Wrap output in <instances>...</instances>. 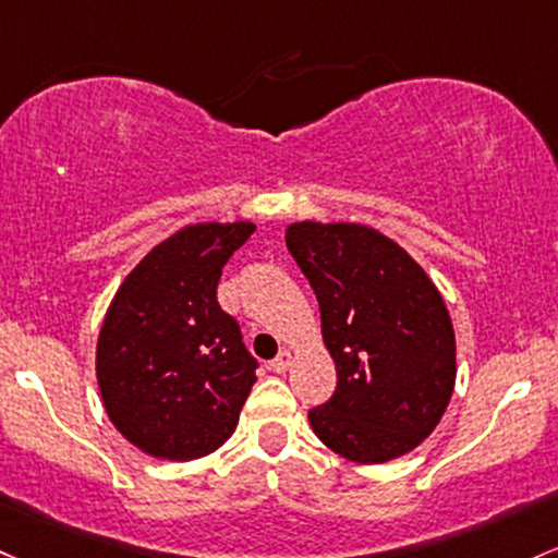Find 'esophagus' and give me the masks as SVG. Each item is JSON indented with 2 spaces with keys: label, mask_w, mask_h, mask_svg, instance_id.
I'll return each mask as SVG.
<instances>
[{
  "label": "esophagus",
  "mask_w": 558,
  "mask_h": 558,
  "mask_svg": "<svg viewBox=\"0 0 558 558\" xmlns=\"http://www.w3.org/2000/svg\"><path fill=\"white\" fill-rule=\"evenodd\" d=\"M269 365H272L275 373H286V371H289L291 368V352H289V349H283V352H280L278 357H275Z\"/></svg>",
  "instance_id": "34e87169"
}]
</instances>
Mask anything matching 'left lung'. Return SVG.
<instances>
[{
	"mask_svg": "<svg viewBox=\"0 0 558 558\" xmlns=\"http://www.w3.org/2000/svg\"><path fill=\"white\" fill-rule=\"evenodd\" d=\"M286 246L320 304L336 391L310 410L323 445L357 463L405 456L434 432L456 384V333L426 272L378 230L296 222Z\"/></svg>",
	"mask_w": 558,
	"mask_h": 558,
	"instance_id": "obj_1",
	"label": "left lung"
}]
</instances>
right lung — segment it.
I'll return each instance as SVG.
<instances>
[{
  "mask_svg": "<svg viewBox=\"0 0 558 558\" xmlns=\"http://www.w3.org/2000/svg\"><path fill=\"white\" fill-rule=\"evenodd\" d=\"M251 232V222L174 232L126 275L102 320V405L153 458L193 461L235 432L259 363L235 317L219 307L217 286Z\"/></svg>",
  "mask_w": 558,
  "mask_h": 558,
  "instance_id": "add662e5",
  "label": "right lung"
}]
</instances>
